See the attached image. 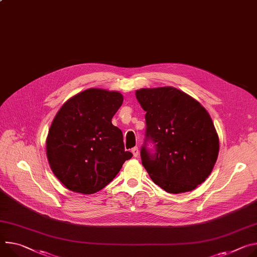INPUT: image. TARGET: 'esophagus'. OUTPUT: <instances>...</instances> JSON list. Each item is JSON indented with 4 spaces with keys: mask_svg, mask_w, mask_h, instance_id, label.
Returning a JSON list of instances; mask_svg holds the SVG:
<instances>
[{
    "mask_svg": "<svg viewBox=\"0 0 257 257\" xmlns=\"http://www.w3.org/2000/svg\"><path fill=\"white\" fill-rule=\"evenodd\" d=\"M131 152H132V154H133L134 157H137V156L139 155V150H138L137 147H136V148H133V149L131 150Z\"/></svg>",
    "mask_w": 257,
    "mask_h": 257,
    "instance_id": "obj_1",
    "label": "esophagus"
}]
</instances>
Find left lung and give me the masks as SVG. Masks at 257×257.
Masks as SVG:
<instances>
[{"mask_svg":"<svg viewBox=\"0 0 257 257\" xmlns=\"http://www.w3.org/2000/svg\"><path fill=\"white\" fill-rule=\"evenodd\" d=\"M136 98L146 113L147 138L156 154L142 148L152 180L170 194L195 190L212 172L219 138L211 116L195 98L174 87L143 88Z\"/></svg>","mask_w":257,"mask_h":257,"instance_id":"left-lung-1","label":"left lung"}]
</instances>
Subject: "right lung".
<instances>
[{
	"label": "right lung",
	"mask_w": 257,
	"mask_h": 257,
	"mask_svg": "<svg viewBox=\"0 0 257 257\" xmlns=\"http://www.w3.org/2000/svg\"><path fill=\"white\" fill-rule=\"evenodd\" d=\"M123 99L118 91L90 88L66 100L54 116L46 152L52 172L69 191L102 190L132 158L122 131L111 124Z\"/></svg>",
	"instance_id": "obj_1"
}]
</instances>
